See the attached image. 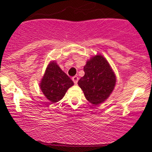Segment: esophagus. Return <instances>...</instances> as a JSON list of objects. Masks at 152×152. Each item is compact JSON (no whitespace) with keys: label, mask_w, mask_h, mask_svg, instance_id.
<instances>
[{"label":"esophagus","mask_w":152,"mask_h":152,"mask_svg":"<svg viewBox=\"0 0 152 152\" xmlns=\"http://www.w3.org/2000/svg\"><path fill=\"white\" fill-rule=\"evenodd\" d=\"M78 77L77 76H74L73 77H72V80L74 81V83H75V84H77V81H78Z\"/></svg>","instance_id":"obj_1"}]
</instances>
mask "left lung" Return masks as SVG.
<instances>
[{
	"label": "left lung",
	"mask_w": 152,
	"mask_h": 152,
	"mask_svg": "<svg viewBox=\"0 0 152 152\" xmlns=\"http://www.w3.org/2000/svg\"><path fill=\"white\" fill-rule=\"evenodd\" d=\"M84 71V75L77 84L86 99L94 105H99L112 94L116 85V75L108 61L99 54L90 58Z\"/></svg>",
	"instance_id": "1"
}]
</instances>
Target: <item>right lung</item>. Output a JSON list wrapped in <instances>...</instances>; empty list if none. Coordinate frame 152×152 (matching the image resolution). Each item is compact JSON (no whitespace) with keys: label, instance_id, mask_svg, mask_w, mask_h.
Listing matches in <instances>:
<instances>
[{"label":"right lung","instance_id":"1","mask_svg":"<svg viewBox=\"0 0 152 152\" xmlns=\"http://www.w3.org/2000/svg\"><path fill=\"white\" fill-rule=\"evenodd\" d=\"M73 85L72 79L63 72L56 61L49 62L39 83L42 92L52 103L61 100L68 88Z\"/></svg>","mask_w":152,"mask_h":152}]
</instances>
